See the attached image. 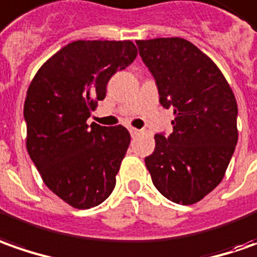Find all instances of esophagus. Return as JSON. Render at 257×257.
<instances>
[{
    "label": "esophagus",
    "instance_id": "esophagus-1",
    "mask_svg": "<svg viewBox=\"0 0 257 257\" xmlns=\"http://www.w3.org/2000/svg\"><path fill=\"white\" fill-rule=\"evenodd\" d=\"M129 132H131V135H132V137H135V135H139V132H141V131L137 128H129Z\"/></svg>",
    "mask_w": 257,
    "mask_h": 257
}]
</instances>
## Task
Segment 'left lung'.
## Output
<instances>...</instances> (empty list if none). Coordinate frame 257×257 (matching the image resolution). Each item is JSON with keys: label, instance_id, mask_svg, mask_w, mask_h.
I'll use <instances>...</instances> for the list:
<instances>
[{"label": "left lung", "instance_id": "obj_1", "mask_svg": "<svg viewBox=\"0 0 257 257\" xmlns=\"http://www.w3.org/2000/svg\"><path fill=\"white\" fill-rule=\"evenodd\" d=\"M137 45L161 105L175 113L173 132L156 134L146 168L166 199L196 203L220 183L233 155L236 98L215 62L189 41L155 38Z\"/></svg>", "mask_w": 257, "mask_h": 257}]
</instances>
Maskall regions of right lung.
<instances>
[{
	"label": "right lung",
	"instance_id": "obj_1",
	"mask_svg": "<svg viewBox=\"0 0 257 257\" xmlns=\"http://www.w3.org/2000/svg\"><path fill=\"white\" fill-rule=\"evenodd\" d=\"M137 55L131 41H74L49 58L28 88V154L44 183L72 208L98 206L115 188L128 129L86 119L105 98L111 76Z\"/></svg>",
	"mask_w": 257,
	"mask_h": 257
}]
</instances>
